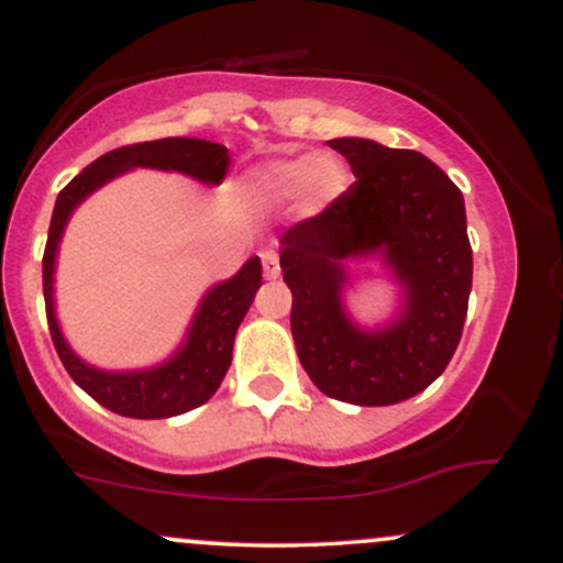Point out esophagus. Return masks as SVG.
Here are the masks:
<instances>
[{"instance_id": "34e87169", "label": "esophagus", "mask_w": 563, "mask_h": 563, "mask_svg": "<svg viewBox=\"0 0 563 563\" xmlns=\"http://www.w3.org/2000/svg\"><path fill=\"white\" fill-rule=\"evenodd\" d=\"M262 267H264V275H267L269 280H275V277L280 275V262H277L275 251H262Z\"/></svg>"}]
</instances>
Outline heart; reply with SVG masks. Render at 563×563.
<instances>
[{
	"label": "heart",
	"mask_w": 563,
	"mask_h": 563,
	"mask_svg": "<svg viewBox=\"0 0 563 563\" xmlns=\"http://www.w3.org/2000/svg\"><path fill=\"white\" fill-rule=\"evenodd\" d=\"M346 166L333 156L273 161L256 172V187L269 198H290L296 190L309 211L325 209L346 190Z\"/></svg>",
	"instance_id": "obj_1"
}]
</instances>
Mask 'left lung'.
Returning <instances> with one entry per match:
<instances>
[{"mask_svg":"<svg viewBox=\"0 0 563 563\" xmlns=\"http://www.w3.org/2000/svg\"><path fill=\"white\" fill-rule=\"evenodd\" d=\"M328 145L357 179L283 235L290 333L322 394L363 407L397 405L434 384L461 341L474 275L463 192L418 151L357 137ZM376 250L398 273L408 301L391 329L365 334L340 303L343 262Z\"/></svg>","mask_w":563,"mask_h":563,"instance_id":"1","label":"left lung"}]
</instances>
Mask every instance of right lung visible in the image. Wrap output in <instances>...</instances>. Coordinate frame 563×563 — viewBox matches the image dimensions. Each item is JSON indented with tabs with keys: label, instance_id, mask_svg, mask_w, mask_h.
Wrapping results in <instances>:
<instances>
[{
	"label": "right lung",
	"instance_id": "add662e5",
	"mask_svg": "<svg viewBox=\"0 0 563 563\" xmlns=\"http://www.w3.org/2000/svg\"><path fill=\"white\" fill-rule=\"evenodd\" d=\"M134 166L174 169L190 174L200 183H222V177L228 174L230 156L228 147L217 145V142L166 137L115 147V151L92 161L81 174H76L57 196L53 222H49V235L42 260L44 307H47L49 335H53L57 357L66 365L68 376L89 397L126 418H172L203 405L222 384L224 373L232 363V341H235L238 325L243 322L256 290L262 286V262L254 256V260L243 264V269L232 280L219 283L217 288L209 290V296L200 303L196 320H192L187 344L183 346V352H177L172 363L140 373H102L84 365L63 341V333L55 320L53 269L57 243H60L63 228H66L70 211L79 206V200L87 198L102 183L113 179L115 174L134 169Z\"/></svg>",
	"mask_w": 563,
	"mask_h": 563
}]
</instances>
